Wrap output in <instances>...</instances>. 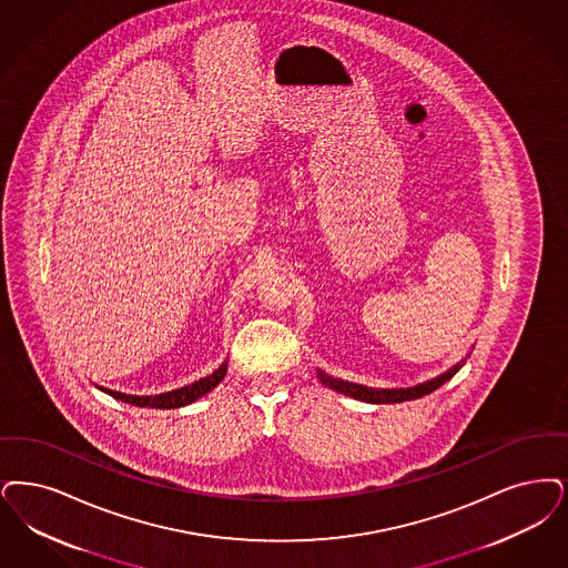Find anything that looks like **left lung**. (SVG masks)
I'll return each instance as SVG.
<instances>
[{"label": "left lung", "instance_id": "1", "mask_svg": "<svg viewBox=\"0 0 568 568\" xmlns=\"http://www.w3.org/2000/svg\"><path fill=\"white\" fill-rule=\"evenodd\" d=\"M465 359L460 364L454 365L448 372L439 374L437 378L427 381L423 385L409 386V388H372V386L355 385V383H346L341 378H332L327 374H323L318 369V378L321 383L334 390H338L342 395H348L353 399H359V402H367V404H399V402H409V399H418L423 395H429L435 388L448 383L453 378L454 374L463 367Z\"/></svg>", "mask_w": 568, "mask_h": 568}]
</instances>
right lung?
<instances>
[{
    "mask_svg": "<svg viewBox=\"0 0 568 568\" xmlns=\"http://www.w3.org/2000/svg\"><path fill=\"white\" fill-rule=\"evenodd\" d=\"M226 376V364L220 365L213 374H209L206 378H201L192 385L182 386V388H175V390H169V393H160V395H126V393H118L112 388H103L99 386L103 393L112 395L114 399H120L124 404H131V406H139V408H160V409H173L182 408L187 406L192 402H196L199 397L206 395L209 390H213L215 386L220 385Z\"/></svg>",
    "mask_w": 568,
    "mask_h": 568,
    "instance_id": "obj_1",
    "label": "right lung"
}]
</instances>
